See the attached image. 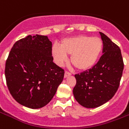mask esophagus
<instances>
[{
  "instance_id": "1",
  "label": "esophagus",
  "mask_w": 129,
  "mask_h": 129,
  "mask_svg": "<svg viewBox=\"0 0 129 129\" xmlns=\"http://www.w3.org/2000/svg\"><path fill=\"white\" fill-rule=\"evenodd\" d=\"M71 73H70V72L66 71V72H64V78H67V77H68V76H71Z\"/></svg>"
}]
</instances>
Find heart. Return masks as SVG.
I'll use <instances>...</instances> for the list:
<instances>
[{
  "mask_svg": "<svg viewBox=\"0 0 129 129\" xmlns=\"http://www.w3.org/2000/svg\"><path fill=\"white\" fill-rule=\"evenodd\" d=\"M103 49V41L98 37L78 36L64 38L60 47L54 45L51 53L56 63L62 66L67 62V55L71 56V62L78 71H84L95 65Z\"/></svg>",
  "mask_w": 129,
  "mask_h": 129,
  "instance_id": "heart-1",
  "label": "heart"
}]
</instances>
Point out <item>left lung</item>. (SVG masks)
<instances>
[{
  "label": "left lung",
  "mask_w": 129,
  "mask_h": 129,
  "mask_svg": "<svg viewBox=\"0 0 129 129\" xmlns=\"http://www.w3.org/2000/svg\"><path fill=\"white\" fill-rule=\"evenodd\" d=\"M100 34L104 54L91 69L74 75L76 84L73 94L76 100L86 108L100 107L114 96L124 69L120 48L105 34Z\"/></svg>",
  "instance_id": "1"
}]
</instances>
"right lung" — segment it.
I'll list each match as a JSON object with an SVG mask.
<instances>
[{
	"label": "right lung",
	"mask_w": 129,
	"mask_h": 129,
	"mask_svg": "<svg viewBox=\"0 0 129 129\" xmlns=\"http://www.w3.org/2000/svg\"><path fill=\"white\" fill-rule=\"evenodd\" d=\"M52 43L45 36H27L14 44L5 66L10 93L31 109L44 107L61 84L64 72L53 62Z\"/></svg>",
	"instance_id": "add662e5"
}]
</instances>
